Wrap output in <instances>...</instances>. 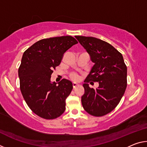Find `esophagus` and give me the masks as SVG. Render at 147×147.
I'll list each match as a JSON object with an SVG mask.
<instances>
[{
    "label": "esophagus",
    "instance_id": "34e87169",
    "mask_svg": "<svg viewBox=\"0 0 147 147\" xmlns=\"http://www.w3.org/2000/svg\"><path fill=\"white\" fill-rule=\"evenodd\" d=\"M78 86V84L76 83V82H73V88H76V87Z\"/></svg>",
    "mask_w": 147,
    "mask_h": 147
}]
</instances>
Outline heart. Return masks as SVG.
<instances>
[{
    "instance_id": "obj_1",
    "label": "heart",
    "mask_w": 147,
    "mask_h": 147,
    "mask_svg": "<svg viewBox=\"0 0 147 147\" xmlns=\"http://www.w3.org/2000/svg\"><path fill=\"white\" fill-rule=\"evenodd\" d=\"M71 78L74 80H78L79 79V76L76 73H72L71 74Z\"/></svg>"
}]
</instances>
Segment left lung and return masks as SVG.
Returning <instances> with one entry per match:
<instances>
[{"label":"left lung","mask_w":147,"mask_h":147,"mask_svg":"<svg viewBox=\"0 0 147 147\" xmlns=\"http://www.w3.org/2000/svg\"><path fill=\"white\" fill-rule=\"evenodd\" d=\"M75 38L94 63L83 84L85 93L82 96V106L91 115H105L118 105L127 86V67L123 55L100 39L77 36ZM91 81L99 82L98 88H89Z\"/></svg>","instance_id":"1"}]
</instances>
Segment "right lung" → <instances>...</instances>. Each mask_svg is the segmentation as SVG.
Returning a JSON list of instances; mask_svg holds the SVG:
<instances>
[{
  "label": "right lung",
  "instance_id": "obj_1",
  "mask_svg": "<svg viewBox=\"0 0 147 147\" xmlns=\"http://www.w3.org/2000/svg\"><path fill=\"white\" fill-rule=\"evenodd\" d=\"M76 43L70 36L43 39L23 54L18 71L20 89L27 105L41 118L54 119L65 111L73 84L63 79L56 85L51 82V74L60 64L63 54Z\"/></svg>",
  "mask_w": 147,
  "mask_h": 147
}]
</instances>
